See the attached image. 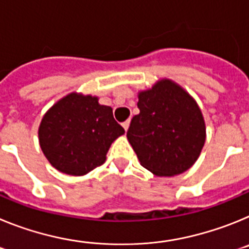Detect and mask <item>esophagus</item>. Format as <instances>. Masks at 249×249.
<instances>
[{"instance_id": "esophagus-1", "label": "esophagus", "mask_w": 249, "mask_h": 249, "mask_svg": "<svg viewBox=\"0 0 249 249\" xmlns=\"http://www.w3.org/2000/svg\"><path fill=\"white\" fill-rule=\"evenodd\" d=\"M122 126H123V128H124V131H127V129H128V127H129V120L124 121V122L122 123Z\"/></svg>"}]
</instances>
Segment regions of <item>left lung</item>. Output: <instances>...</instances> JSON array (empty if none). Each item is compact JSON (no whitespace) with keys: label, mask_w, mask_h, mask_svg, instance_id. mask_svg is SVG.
I'll return each instance as SVG.
<instances>
[{"label":"left lung","mask_w":249,"mask_h":249,"mask_svg":"<svg viewBox=\"0 0 249 249\" xmlns=\"http://www.w3.org/2000/svg\"><path fill=\"white\" fill-rule=\"evenodd\" d=\"M140 113L133 116L127 140L141 166L158 177L190 169L206 142L199 106L186 89L168 78L138 92Z\"/></svg>","instance_id":"left-lung-1"}]
</instances>
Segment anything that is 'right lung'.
Here are the masks:
<instances>
[{
	"instance_id": "right-lung-1",
	"label": "right lung",
	"mask_w": 249,
	"mask_h": 249,
	"mask_svg": "<svg viewBox=\"0 0 249 249\" xmlns=\"http://www.w3.org/2000/svg\"><path fill=\"white\" fill-rule=\"evenodd\" d=\"M124 129L98 97L71 92L45 113L38 127L43 155L70 176H85L105 163L109 147Z\"/></svg>"
}]
</instances>
